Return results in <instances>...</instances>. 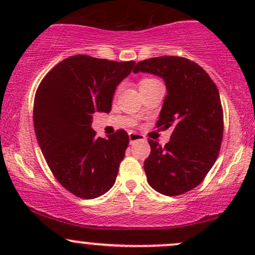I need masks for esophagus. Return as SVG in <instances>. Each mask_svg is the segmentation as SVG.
Wrapping results in <instances>:
<instances>
[{
  "mask_svg": "<svg viewBox=\"0 0 255 255\" xmlns=\"http://www.w3.org/2000/svg\"><path fill=\"white\" fill-rule=\"evenodd\" d=\"M145 140H146V137L142 135V134L134 133V131H130L129 133L130 144H133V142H135V141H145Z\"/></svg>",
  "mask_w": 255,
  "mask_h": 255,
  "instance_id": "esophagus-1",
  "label": "esophagus"
}]
</instances>
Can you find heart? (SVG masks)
Returning a JSON list of instances; mask_svg holds the SVG:
<instances>
[{"instance_id":"b5f03b06","label":"heart","mask_w":255,"mask_h":255,"mask_svg":"<svg viewBox=\"0 0 255 255\" xmlns=\"http://www.w3.org/2000/svg\"><path fill=\"white\" fill-rule=\"evenodd\" d=\"M154 81H157V80H154V79H142L141 81H140V87H144V86H146V85H150V84H152V83H154Z\"/></svg>"}]
</instances>
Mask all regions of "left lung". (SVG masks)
I'll list each match as a JSON object with an SVG mask.
<instances>
[{
    "mask_svg": "<svg viewBox=\"0 0 255 255\" xmlns=\"http://www.w3.org/2000/svg\"><path fill=\"white\" fill-rule=\"evenodd\" d=\"M133 72L158 75L168 92L156 126L172 127V133L164 147L148 139L151 153L144 163L147 182L169 197L192 191L215 164L223 139L217 86L199 64L184 57L148 58L137 62Z\"/></svg>",
    "mask_w": 255,
    "mask_h": 255,
    "instance_id": "obj_1",
    "label": "left lung"
}]
</instances>
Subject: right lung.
Listing matches in <instances>:
<instances>
[{
  "instance_id": "1",
  "label": "right lung",
  "mask_w": 255,
  "mask_h": 255,
  "mask_svg": "<svg viewBox=\"0 0 255 255\" xmlns=\"http://www.w3.org/2000/svg\"><path fill=\"white\" fill-rule=\"evenodd\" d=\"M134 64L75 55L56 64L38 86V145L56 180L79 198H98L115 183L129 136L119 129L97 137L91 124L97 111L110 113L116 86Z\"/></svg>"
}]
</instances>
